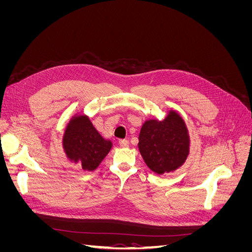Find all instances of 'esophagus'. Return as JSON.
I'll list each match as a JSON object with an SVG mask.
<instances>
[{"instance_id": "34e87169", "label": "esophagus", "mask_w": 252, "mask_h": 252, "mask_svg": "<svg viewBox=\"0 0 252 252\" xmlns=\"http://www.w3.org/2000/svg\"><path fill=\"white\" fill-rule=\"evenodd\" d=\"M119 144L121 145V147H124V148L129 146V142L127 140H120Z\"/></svg>"}]
</instances>
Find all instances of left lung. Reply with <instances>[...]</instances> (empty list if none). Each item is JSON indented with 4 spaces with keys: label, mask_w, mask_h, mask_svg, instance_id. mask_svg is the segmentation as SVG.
<instances>
[{
    "label": "left lung",
    "mask_w": 252,
    "mask_h": 252,
    "mask_svg": "<svg viewBox=\"0 0 252 252\" xmlns=\"http://www.w3.org/2000/svg\"><path fill=\"white\" fill-rule=\"evenodd\" d=\"M189 133L184 120L170 110L163 121L148 120L141 128L139 150L149 168L164 174L177 170L189 155Z\"/></svg>",
    "instance_id": "obj_1"
}]
</instances>
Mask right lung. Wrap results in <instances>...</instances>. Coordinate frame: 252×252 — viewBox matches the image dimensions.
<instances>
[{"instance_id":"1","label":"right lung","mask_w":252,"mask_h":252,"mask_svg":"<svg viewBox=\"0 0 252 252\" xmlns=\"http://www.w3.org/2000/svg\"><path fill=\"white\" fill-rule=\"evenodd\" d=\"M112 147L105 140L87 116H74L66 126L63 148L71 162L79 163L84 170L94 171Z\"/></svg>"}]
</instances>
